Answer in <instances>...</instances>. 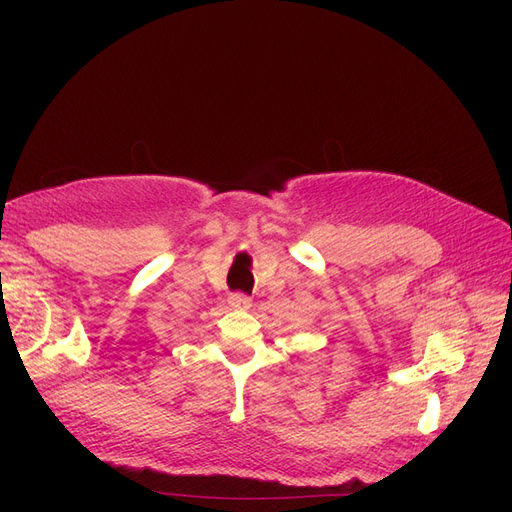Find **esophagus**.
<instances>
[{
    "label": "esophagus",
    "instance_id": "1",
    "mask_svg": "<svg viewBox=\"0 0 512 512\" xmlns=\"http://www.w3.org/2000/svg\"><path fill=\"white\" fill-rule=\"evenodd\" d=\"M228 303H230V307L247 309V307L252 305V299L247 297V294H243V292H235V294H230V297H228Z\"/></svg>",
    "mask_w": 512,
    "mask_h": 512
}]
</instances>
